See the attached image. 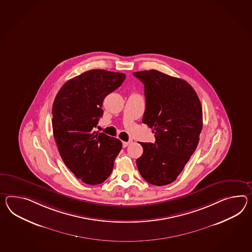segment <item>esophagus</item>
I'll use <instances>...</instances> for the list:
<instances>
[{
    "label": "esophagus",
    "instance_id": "obj_1",
    "mask_svg": "<svg viewBox=\"0 0 252 252\" xmlns=\"http://www.w3.org/2000/svg\"><path fill=\"white\" fill-rule=\"evenodd\" d=\"M131 143H132V141H131V140H130V141H127V142L123 141L124 148H126V147H127V146H129V145H130V144H131Z\"/></svg>",
    "mask_w": 252,
    "mask_h": 252
}]
</instances>
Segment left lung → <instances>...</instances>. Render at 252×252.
<instances>
[{"label": "left lung", "mask_w": 252, "mask_h": 252, "mask_svg": "<svg viewBox=\"0 0 252 252\" xmlns=\"http://www.w3.org/2000/svg\"><path fill=\"white\" fill-rule=\"evenodd\" d=\"M145 86L146 110L142 122L155 134V143H140L136 166L155 186L175 181L190 159L202 129V107L193 87L185 80L157 70L134 73Z\"/></svg>", "instance_id": "obj_1"}]
</instances>
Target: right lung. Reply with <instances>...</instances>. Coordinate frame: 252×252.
Returning <instances> with one entry per match:
<instances>
[{"label": "right lung", "instance_id": "add662e5", "mask_svg": "<svg viewBox=\"0 0 252 252\" xmlns=\"http://www.w3.org/2000/svg\"><path fill=\"white\" fill-rule=\"evenodd\" d=\"M122 73L94 69L67 81L53 104V132L62 159L84 183L110 176L122 142L93 131L103 116L104 97L122 85Z\"/></svg>", "mask_w": 252, "mask_h": 252}]
</instances>
